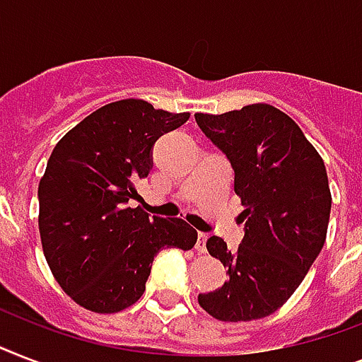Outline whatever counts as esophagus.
Here are the masks:
<instances>
[{
	"instance_id": "esophagus-1",
	"label": "esophagus",
	"mask_w": 362,
	"mask_h": 362,
	"mask_svg": "<svg viewBox=\"0 0 362 362\" xmlns=\"http://www.w3.org/2000/svg\"><path fill=\"white\" fill-rule=\"evenodd\" d=\"M206 240H209V235L199 233L197 244H195V250H197V253H206Z\"/></svg>"
}]
</instances>
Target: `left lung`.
<instances>
[{
	"label": "left lung",
	"mask_w": 362,
	"mask_h": 362,
	"mask_svg": "<svg viewBox=\"0 0 362 362\" xmlns=\"http://www.w3.org/2000/svg\"><path fill=\"white\" fill-rule=\"evenodd\" d=\"M195 122L235 170L244 238L229 250L212 237L206 250L229 280L199 304L220 321L274 314L300 286L325 244L331 189L323 159L295 122L270 105H247Z\"/></svg>",
	"instance_id": "obj_1"
}]
</instances>
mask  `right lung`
Returning <instances> with one entry per match:
<instances>
[{
    "instance_id": "add662e5",
    "label": "right lung",
    "mask_w": 362,
    "mask_h": 362,
    "mask_svg": "<svg viewBox=\"0 0 362 362\" xmlns=\"http://www.w3.org/2000/svg\"><path fill=\"white\" fill-rule=\"evenodd\" d=\"M187 118L124 99L86 116L52 150L39 182V233L54 278L76 304L120 312L142 297L159 250L195 246L197 231L180 218L131 209L156 141Z\"/></svg>"
}]
</instances>
